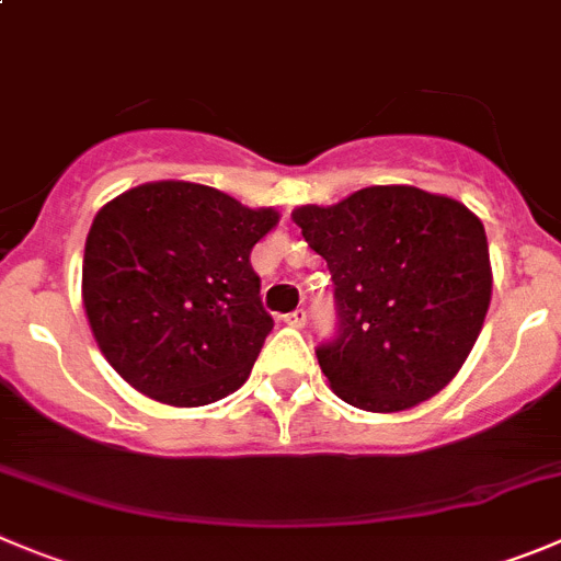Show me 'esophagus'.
Listing matches in <instances>:
<instances>
[{"label":"esophagus","instance_id":"1","mask_svg":"<svg viewBox=\"0 0 561 561\" xmlns=\"http://www.w3.org/2000/svg\"><path fill=\"white\" fill-rule=\"evenodd\" d=\"M282 321H285L287 327L301 329L307 323V312L305 310H293V312H287V316H282Z\"/></svg>","mask_w":561,"mask_h":561}]
</instances>
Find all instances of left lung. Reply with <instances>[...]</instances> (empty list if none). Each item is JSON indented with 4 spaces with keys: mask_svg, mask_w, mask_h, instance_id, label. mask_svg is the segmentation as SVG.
<instances>
[{
    "mask_svg": "<svg viewBox=\"0 0 561 561\" xmlns=\"http://www.w3.org/2000/svg\"><path fill=\"white\" fill-rule=\"evenodd\" d=\"M327 260L340 334L318 348L334 396L404 412L437 396L473 352L493 268L484 224L462 202L412 185H370L293 209Z\"/></svg>",
    "mask_w": 561,
    "mask_h": 561,
    "instance_id": "left-lung-1",
    "label": "left lung"
}]
</instances>
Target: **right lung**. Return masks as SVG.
Returning a JSON list of instances; mask_svg holds the SVG:
<instances>
[{"mask_svg": "<svg viewBox=\"0 0 561 561\" xmlns=\"http://www.w3.org/2000/svg\"><path fill=\"white\" fill-rule=\"evenodd\" d=\"M276 224L274 207L182 180L104 204L85 240L82 307L115 374L169 407L238 390L274 329L249 256Z\"/></svg>", "mask_w": 561, "mask_h": 561, "instance_id": "right-lung-1", "label": "right lung"}]
</instances>
